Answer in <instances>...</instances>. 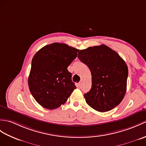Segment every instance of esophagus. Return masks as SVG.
I'll return each mask as SVG.
<instances>
[{"label":"esophagus","mask_w":146,"mask_h":146,"mask_svg":"<svg viewBox=\"0 0 146 146\" xmlns=\"http://www.w3.org/2000/svg\"><path fill=\"white\" fill-rule=\"evenodd\" d=\"M81 82H80V83H78V87H80V86H81Z\"/></svg>","instance_id":"34e87169"}]
</instances>
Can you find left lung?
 I'll return each mask as SVG.
<instances>
[{
	"mask_svg": "<svg viewBox=\"0 0 146 146\" xmlns=\"http://www.w3.org/2000/svg\"><path fill=\"white\" fill-rule=\"evenodd\" d=\"M78 58L90 68L92 86L84 94L86 103L99 112L113 110L125 96L128 68L117 52L105 45L80 50Z\"/></svg>",
	"mask_w": 146,
	"mask_h": 146,
	"instance_id": "1",
	"label": "left lung"
}]
</instances>
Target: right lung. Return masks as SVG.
I'll return each mask as SVG.
<instances>
[{
    "mask_svg": "<svg viewBox=\"0 0 146 146\" xmlns=\"http://www.w3.org/2000/svg\"><path fill=\"white\" fill-rule=\"evenodd\" d=\"M79 50L53 43L37 52L32 61L28 80L30 93L43 108L54 110L65 104L76 88L67 68Z\"/></svg>",
    "mask_w": 146,
    "mask_h": 146,
    "instance_id": "obj_1",
    "label": "right lung"
}]
</instances>
